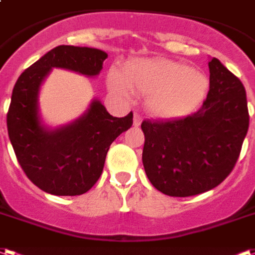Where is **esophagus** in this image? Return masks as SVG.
<instances>
[{
    "label": "esophagus",
    "mask_w": 255,
    "mask_h": 255,
    "mask_svg": "<svg viewBox=\"0 0 255 255\" xmlns=\"http://www.w3.org/2000/svg\"><path fill=\"white\" fill-rule=\"evenodd\" d=\"M140 124H142V118H140L137 113H135V115H133V126H135V127H139Z\"/></svg>",
    "instance_id": "esophagus-1"
}]
</instances>
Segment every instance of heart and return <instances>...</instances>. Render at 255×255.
I'll list each match as a JSON object with an SVG mask.
<instances>
[{"mask_svg": "<svg viewBox=\"0 0 255 255\" xmlns=\"http://www.w3.org/2000/svg\"><path fill=\"white\" fill-rule=\"evenodd\" d=\"M122 74L112 70L108 88L123 99L133 93L146 97V108L159 119L185 118L203 103L209 88L204 73L169 58H143L126 65Z\"/></svg>", "mask_w": 255, "mask_h": 255, "instance_id": "obj_1", "label": "heart"}]
</instances>
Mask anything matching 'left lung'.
I'll use <instances>...</instances> for the list:
<instances>
[{
    "mask_svg": "<svg viewBox=\"0 0 255 255\" xmlns=\"http://www.w3.org/2000/svg\"><path fill=\"white\" fill-rule=\"evenodd\" d=\"M209 92L201 108L173 122L144 120L142 161L156 189L188 197L214 189L237 163L249 129L246 90L216 58H211Z\"/></svg>",
    "mask_w": 255,
    "mask_h": 255,
    "instance_id": "obj_1",
    "label": "left lung"
}]
</instances>
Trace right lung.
<instances>
[{
	"label": "right lung",
	"mask_w": 255,
	"mask_h": 255,
	"mask_svg": "<svg viewBox=\"0 0 255 255\" xmlns=\"http://www.w3.org/2000/svg\"><path fill=\"white\" fill-rule=\"evenodd\" d=\"M107 58L99 48L58 46L29 66L13 88L6 116L9 139L28 178L50 195L86 193L101 175L109 146L132 126V112L113 118L96 97L80 118L51 127L41 118V85L52 69L97 77Z\"/></svg>",
	"instance_id": "obj_1"
}]
</instances>
